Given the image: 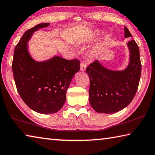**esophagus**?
Segmentation results:
<instances>
[{
    "label": "esophagus",
    "mask_w": 155,
    "mask_h": 155,
    "mask_svg": "<svg viewBox=\"0 0 155 155\" xmlns=\"http://www.w3.org/2000/svg\"><path fill=\"white\" fill-rule=\"evenodd\" d=\"M87 68V65L85 62H83V61H81V70L82 72H84L85 70H86Z\"/></svg>",
    "instance_id": "34e87169"
}]
</instances>
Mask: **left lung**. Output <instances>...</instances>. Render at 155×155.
Masks as SVG:
<instances>
[{"label": "left lung", "mask_w": 155, "mask_h": 155, "mask_svg": "<svg viewBox=\"0 0 155 155\" xmlns=\"http://www.w3.org/2000/svg\"><path fill=\"white\" fill-rule=\"evenodd\" d=\"M125 37L131 34L125 27ZM129 63L123 70H111L103 66L98 60L86 68L90 79L89 102L100 113H114L125 108L134 99L141 75L139 47L134 40L128 42Z\"/></svg>", "instance_id": "8db88e82"}]
</instances>
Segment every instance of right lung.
<instances>
[{"label":"right lung","instance_id":"obj_1","mask_svg":"<svg viewBox=\"0 0 155 155\" xmlns=\"http://www.w3.org/2000/svg\"><path fill=\"white\" fill-rule=\"evenodd\" d=\"M49 25L39 24L24 34L15 47L12 64L19 95L29 108L41 114L55 113L62 108L70 83L80 70L78 60L54 56L48 60L36 61L31 57L28 42L34 32Z\"/></svg>","mask_w":155,"mask_h":155}]
</instances>
